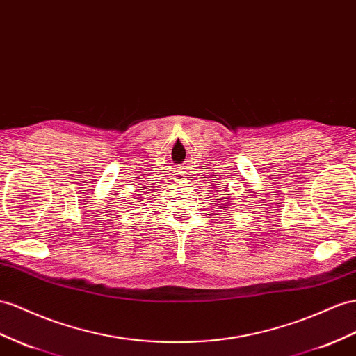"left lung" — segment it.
Listing matches in <instances>:
<instances>
[{"instance_id": "left-lung-1", "label": "left lung", "mask_w": 356, "mask_h": 356, "mask_svg": "<svg viewBox=\"0 0 356 356\" xmlns=\"http://www.w3.org/2000/svg\"><path fill=\"white\" fill-rule=\"evenodd\" d=\"M216 193H218V202H220V204H216L218 207H221V209H224V211H227V209H229L233 203H230V193H229V188H220V189H216Z\"/></svg>"}]
</instances>
